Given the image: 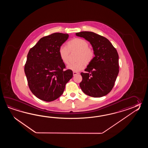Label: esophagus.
<instances>
[{"label": "esophagus", "mask_w": 148, "mask_h": 148, "mask_svg": "<svg viewBox=\"0 0 148 148\" xmlns=\"http://www.w3.org/2000/svg\"><path fill=\"white\" fill-rule=\"evenodd\" d=\"M78 74H79V73H77V72H75V71H73V75H78Z\"/></svg>", "instance_id": "1"}]
</instances>
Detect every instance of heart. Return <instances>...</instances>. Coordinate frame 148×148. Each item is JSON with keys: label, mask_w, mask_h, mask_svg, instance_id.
<instances>
[{"label": "heart", "mask_w": 148, "mask_h": 148, "mask_svg": "<svg viewBox=\"0 0 148 148\" xmlns=\"http://www.w3.org/2000/svg\"><path fill=\"white\" fill-rule=\"evenodd\" d=\"M87 41L80 38H73L66 43V47H60L58 53L60 59L64 64L69 62L70 52L77 51L76 55L77 62L70 63L67 66V68L73 71L78 72L85 67V63L88 64L91 62L94 58V51L88 47Z\"/></svg>", "instance_id": "heart-1"}]
</instances>
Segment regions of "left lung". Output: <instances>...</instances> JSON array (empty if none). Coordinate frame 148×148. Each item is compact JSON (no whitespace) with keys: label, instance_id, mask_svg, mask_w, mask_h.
Wrapping results in <instances>:
<instances>
[{"label":"left lung","instance_id":"left-lung-1","mask_svg":"<svg viewBox=\"0 0 148 148\" xmlns=\"http://www.w3.org/2000/svg\"><path fill=\"white\" fill-rule=\"evenodd\" d=\"M76 36L90 42L95 57L81 73L82 78L80 87L85 94L101 97L112 89L119 72V54L106 38L92 32H80Z\"/></svg>","mask_w":148,"mask_h":148}]
</instances>
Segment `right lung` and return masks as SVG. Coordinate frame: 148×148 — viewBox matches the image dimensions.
Returning <instances> with one entry per match:
<instances>
[{
    "mask_svg": "<svg viewBox=\"0 0 148 148\" xmlns=\"http://www.w3.org/2000/svg\"><path fill=\"white\" fill-rule=\"evenodd\" d=\"M69 34L55 33L41 38L28 52L24 67L32 92L42 101H52L63 94L73 71L64 70L58 50Z\"/></svg>",
    "mask_w": 148,
    "mask_h": 148,
    "instance_id": "obj_1",
    "label": "right lung"
}]
</instances>
